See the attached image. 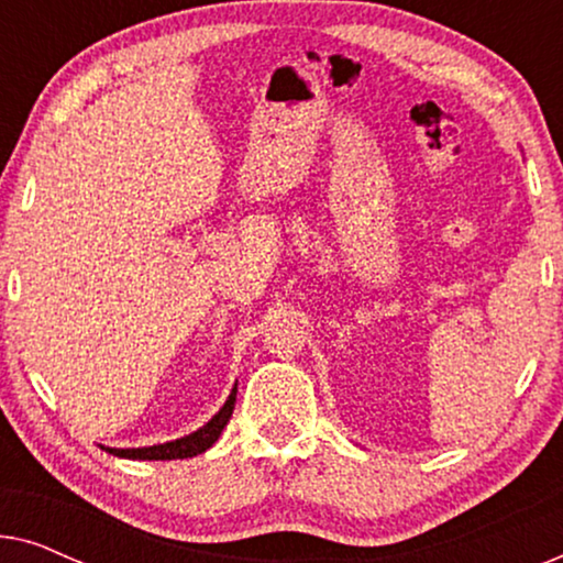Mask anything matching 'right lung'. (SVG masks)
I'll list each match as a JSON object with an SVG mask.
<instances>
[{
	"instance_id": "obj_1",
	"label": "right lung",
	"mask_w": 563,
	"mask_h": 563,
	"mask_svg": "<svg viewBox=\"0 0 563 563\" xmlns=\"http://www.w3.org/2000/svg\"><path fill=\"white\" fill-rule=\"evenodd\" d=\"M235 395H238V384L230 391V397L225 399V405L220 407V412L214 415V418L202 426L195 433L184 435V438H176V441H168V443H158V445H145V449H102L107 453H112V456H120V459H141V461H172V459H191L197 456V453H205L210 445L218 441L222 428L230 422V415L235 410Z\"/></svg>"
}]
</instances>
